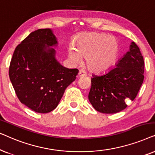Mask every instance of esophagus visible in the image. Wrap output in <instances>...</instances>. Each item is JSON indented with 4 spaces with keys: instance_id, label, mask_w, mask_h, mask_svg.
<instances>
[{
    "instance_id": "esophagus-1",
    "label": "esophagus",
    "mask_w": 155,
    "mask_h": 155,
    "mask_svg": "<svg viewBox=\"0 0 155 155\" xmlns=\"http://www.w3.org/2000/svg\"><path fill=\"white\" fill-rule=\"evenodd\" d=\"M86 76V72L83 71V70H80L79 74H78V76H79V77H81V76Z\"/></svg>"
}]
</instances>
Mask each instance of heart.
Wrapping results in <instances>:
<instances>
[{
    "label": "heart",
    "mask_w": 155,
    "mask_h": 155,
    "mask_svg": "<svg viewBox=\"0 0 155 155\" xmlns=\"http://www.w3.org/2000/svg\"><path fill=\"white\" fill-rule=\"evenodd\" d=\"M120 46L116 39L105 33L93 32L78 39L75 49L69 47V57L79 63L86 56V63L92 71H104L114 64L119 55Z\"/></svg>",
    "instance_id": "obj_1"
}]
</instances>
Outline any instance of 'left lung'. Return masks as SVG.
Masks as SVG:
<instances>
[{
  "label": "left lung",
  "instance_id": "obj_1",
  "mask_svg": "<svg viewBox=\"0 0 155 155\" xmlns=\"http://www.w3.org/2000/svg\"><path fill=\"white\" fill-rule=\"evenodd\" d=\"M143 57L134 42L130 50L115 67L101 74H94L88 100L93 107L103 113H116L127 106L128 100L137 96L144 80Z\"/></svg>",
  "mask_w": 155,
  "mask_h": 155
}]
</instances>
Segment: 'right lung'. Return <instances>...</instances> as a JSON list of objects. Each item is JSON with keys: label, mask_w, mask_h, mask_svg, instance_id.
Returning <instances> with one entry per match:
<instances>
[{"label": "right lung", "mask_w": 155, "mask_h": 155, "mask_svg": "<svg viewBox=\"0 0 155 155\" xmlns=\"http://www.w3.org/2000/svg\"><path fill=\"white\" fill-rule=\"evenodd\" d=\"M57 43L51 29H39L16 47L10 61L9 77L15 94L35 112L47 113L56 108L79 73L57 61L56 51L50 47Z\"/></svg>", "instance_id": "add662e5"}]
</instances>
